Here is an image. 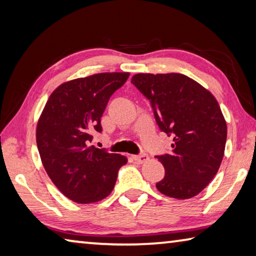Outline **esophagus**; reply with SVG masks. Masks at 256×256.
I'll return each instance as SVG.
<instances>
[{
    "instance_id": "1",
    "label": "esophagus",
    "mask_w": 256,
    "mask_h": 256,
    "mask_svg": "<svg viewBox=\"0 0 256 256\" xmlns=\"http://www.w3.org/2000/svg\"><path fill=\"white\" fill-rule=\"evenodd\" d=\"M133 159L138 164H144L149 160V156L146 154H138V156H133Z\"/></svg>"
}]
</instances>
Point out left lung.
I'll return each mask as SVG.
<instances>
[{"mask_svg":"<svg viewBox=\"0 0 256 256\" xmlns=\"http://www.w3.org/2000/svg\"><path fill=\"white\" fill-rule=\"evenodd\" d=\"M132 84L149 99L159 128L172 136L170 154L157 156L164 196L185 200L206 188L222 162L227 124L209 90L180 73H138Z\"/></svg>","mask_w":256,"mask_h":256,"instance_id":"left-lung-1","label":"left lung"}]
</instances>
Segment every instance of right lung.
Instances as JSON below:
<instances>
[{
  "instance_id": "obj_1",
  "label": "right lung",
  "mask_w": 256,
  "mask_h": 256,
  "mask_svg": "<svg viewBox=\"0 0 256 256\" xmlns=\"http://www.w3.org/2000/svg\"><path fill=\"white\" fill-rule=\"evenodd\" d=\"M128 72L97 73L64 82L47 100L38 120L36 140L47 175L64 196L76 203H94L114 188L126 157L90 146L102 132L107 102Z\"/></svg>"
}]
</instances>
